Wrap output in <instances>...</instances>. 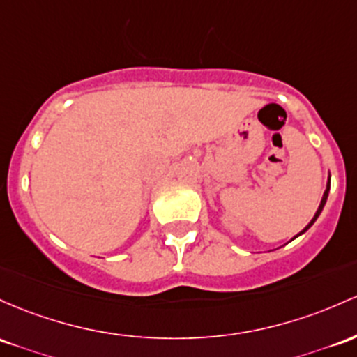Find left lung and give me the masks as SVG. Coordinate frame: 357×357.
I'll use <instances>...</instances> for the list:
<instances>
[{"instance_id": "left-lung-1", "label": "left lung", "mask_w": 357, "mask_h": 357, "mask_svg": "<svg viewBox=\"0 0 357 357\" xmlns=\"http://www.w3.org/2000/svg\"><path fill=\"white\" fill-rule=\"evenodd\" d=\"M328 190H331V178H328L327 188H325V191H324V197H322V202H320V205H319V210H317V211H315V215H313V218H312V220H310V223H308V225H307V227H305V229H303V230H301V232L298 234V236H301V234H305V232H307V230H308V229H310V227L313 225V223H315V220H317V218H319L320 211H322V210H324V206H325V202H327V197H328ZM298 236H295V237H293V238H296V237H298Z\"/></svg>"}]
</instances>
